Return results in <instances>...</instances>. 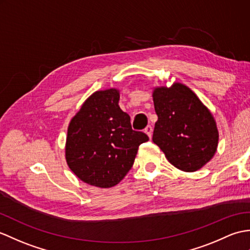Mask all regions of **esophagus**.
<instances>
[{"instance_id":"34e87169","label":"esophagus","mask_w":250,"mask_h":250,"mask_svg":"<svg viewBox=\"0 0 250 250\" xmlns=\"http://www.w3.org/2000/svg\"><path fill=\"white\" fill-rule=\"evenodd\" d=\"M145 133H146V134L151 138V136H152V126L151 125H148L146 129H145Z\"/></svg>"}]
</instances>
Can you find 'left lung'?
I'll use <instances>...</instances> for the list:
<instances>
[{"label": "left lung", "mask_w": 250, "mask_h": 250, "mask_svg": "<svg viewBox=\"0 0 250 250\" xmlns=\"http://www.w3.org/2000/svg\"><path fill=\"white\" fill-rule=\"evenodd\" d=\"M155 123L152 141L178 169L193 172L215 154L216 121L195 92L181 83L154 87Z\"/></svg>", "instance_id": "1"}]
</instances>
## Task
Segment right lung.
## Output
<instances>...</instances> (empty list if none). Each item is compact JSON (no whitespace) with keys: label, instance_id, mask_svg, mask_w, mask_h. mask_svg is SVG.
Here are the masks:
<instances>
[{"label":"right lung","instance_id":"obj_1","mask_svg":"<svg viewBox=\"0 0 250 250\" xmlns=\"http://www.w3.org/2000/svg\"><path fill=\"white\" fill-rule=\"evenodd\" d=\"M119 98L116 88L94 92L68 126L67 164L92 187L118 184L134 164L139 145L149 141L144 132L132 129L130 116L118 105Z\"/></svg>","mask_w":250,"mask_h":250}]
</instances>
